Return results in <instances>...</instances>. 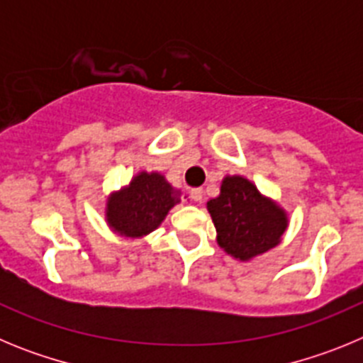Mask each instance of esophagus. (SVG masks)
Instances as JSON below:
<instances>
[{
  "label": "esophagus",
  "mask_w": 363,
  "mask_h": 363,
  "mask_svg": "<svg viewBox=\"0 0 363 363\" xmlns=\"http://www.w3.org/2000/svg\"><path fill=\"white\" fill-rule=\"evenodd\" d=\"M189 194H191L192 201L203 200V189H191V192H189Z\"/></svg>",
  "instance_id": "obj_1"
}]
</instances>
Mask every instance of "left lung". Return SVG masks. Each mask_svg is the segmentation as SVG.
<instances>
[{
  "mask_svg": "<svg viewBox=\"0 0 363 363\" xmlns=\"http://www.w3.org/2000/svg\"><path fill=\"white\" fill-rule=\"evenodd\" d=\"M218 245L240 262H249L281 242L289 225L284 207L264 196L251 179L225 176L220 194L207 201Z\"/></svg>",
  "mask_w": 363,
  "mask_h": 363,
  "instance_id": "8db88e82",
  "label": "left lung"
}]
</instances>
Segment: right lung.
I'll return each instance as SVG.
<instances>
[{"label": "right lung", "mask_w": 363, "mask_h": 363, "mask_svg": "<svg viewBox=\"0 0 363 363\" xmlns=\"http://www.w3.org/2000/svg\"><path fill=\"white\" fill-rule=\"evenodd\" d=\"M182 191L172 187L160 172L142 171L129 185L111 192L105 203V221L112 233L125 238H143L162 225Z\"/></svg>", "instance_id": "add662e5"}]
</instances>
